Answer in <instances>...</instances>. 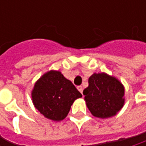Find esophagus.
I'll return each mask as SVG.
<instances>
[{
  "label": "esophagus",
  "instance_id": "esophagus-1",
  "mask_svg": "<svg viewBox=\"0 0 146 146\" xmlns=\"http://www.w3.org/2000/svg\"><path fill=\"white\" fill-rule=\"evenodd\" d=\"M77 89H78V90L81 94L83 93V87H82L81 85H78V86L77 87Z\"/></svg>",
  "mask_w": 146,
  "mask_h": 146
}]
</instances>
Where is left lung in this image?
Wrapping results in <instances>:
<instances>
[{"instance_id":"1","label":"left lung","mask_w":146,"mask_h":146,"mask_svg":"<svg viewBox=\"0 0 146 146\" xmlns=\"http://www.w3.org/2000/svg\"><path fill=\"white\" fill-rule=\"evenodd\" d=\"M124 92V86L117 78L106 73H95L89 78V86L83 94L91 114L105 119L115 116L123 108Z\"/></svg>"}]
</instances>
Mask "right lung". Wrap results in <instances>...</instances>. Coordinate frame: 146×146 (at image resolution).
<instances>
[{"label": "right lung", "mask_w": 146, "mask_h": 146, "mask_svg": "<svg viewBox=\"0 0 146 146\" xmlns=\"http://www.w3.org/2000/svg\"><path fill=\"white\" fill-rule=\"evenodd\" d=\"M31 96L35 107L44 117L58 122L68 116L74 101L82 95L60 71L50 70L35 82Z\"/></svg>", "instance_id": "1"}]
</instances>
